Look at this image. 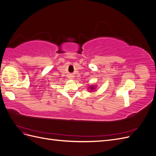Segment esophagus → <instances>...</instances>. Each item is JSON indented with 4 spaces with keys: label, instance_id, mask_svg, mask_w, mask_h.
Returning <instances> with one entry per match:
<instances>
[{
    "label": "esophagus",
    "instance_id": "1",
    "mask_svg": "<svg viewBox=\"0 0 156 156\" xmlns=\"http://www.w3.org/2000/svg\"><path fill=\"white\" fill-rule=\"evenodd\" d=\"M70 78L69 79H73V75H70Z\"/></svg>",
    "mask_w": 156,
    "mask_h": 156
}]
</instances>
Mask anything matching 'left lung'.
Segmentation results:
<instances>
[{"label":"left lung","instance_id":"1","mask_svg":"<svg viewBox=\"0 0 156 156\" xmlns=\"http://www.w3.org/2000/svg\"><path fill=\"white\" fill-rule=\"evenodd\" d=\"M94 85H92L91 87H90L88 88L90 89V92H92V91H93V90H94V89H95V88L94 87Z\"/></svg>","mask_w":156,"mask_h":156}]
</instances>
